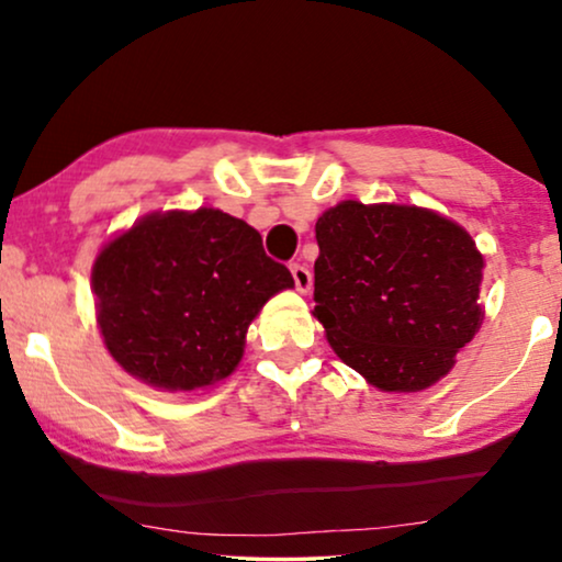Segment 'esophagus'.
Here are the masks:
<instances>
[{
	"label": "esophagus",
	"mask_w": 562,
	"mask_h": 562,
	"mask_svg": "<svg viewBox=\"0 0 562 562\" xmlns=\"http://www.w3.org/2000/svg\"><path fill=\"white\" fill-rule=\"evenodd\" d=\"M291 276H294L296 291H302V294H306V291L312 289V273H310V268H306L304 263L291 266Z\"/></svg>",
	"instance_id": "obj_1"
}]
</instances>
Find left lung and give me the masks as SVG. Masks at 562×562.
Here are the masks:
<instances>
[{
  "label": "left lung",
  "instance_id": "8db88e82",
  "mask_svg": "<svg viewBox=\"0 0 562 562\" xmlns=\"http://www.w3.org/2000/svg\"><path fill=\"white\" fill-rule=\"evenodd\" d=\"M314 317L381 391L440 381L479 333L483 256L463 227L402 204L342 202L317 220Z\"/></svg>",
  "mask_w": 562,
  "mask_h": 562
}]
</instances>
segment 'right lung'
I'll list each match as a JSON object with an SVG mask.
<instances>
[{
  "label": "right lung",
  "instance_id": "add662e5",
  "mask_svg": "<svg viewBox=\"0 0 562 562\" xmlns=\"http://www.w3.org/2000/svg\"><path fill=\"white\" fill-rule=\"evenodd\" d=\"M97 322L130 375L168 391L235 371L268 299L294 286L258 229L220 210L150 214L99 252Z\"/></svg>",
  "mask_w": 562,
  "mask_h": 562
}]
</instances>
